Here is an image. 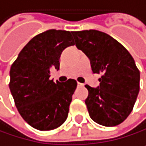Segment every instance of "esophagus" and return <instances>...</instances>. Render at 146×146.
<instances>
[{
	"mask_svg": "<svg viewBox=\"0 0 146 146\" xmlns=\"http://www.w3.org/2000/svg\"><path fill=\"white\" fill-rule=\"evenodd\" d=\"M77 86L82 87V86H84V84H80V83H77Z\"/></svg>",
	"mask_w": 146,
	"mask_h": 146,
	"instance_id": "1",
	"label": "esophagus"
}]
</instances>
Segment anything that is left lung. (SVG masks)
<instances>
[{"mask_svg":"<svg viewBox=\"0 0 146 146\" xmlns=\"http://www.w3.org/2000/svg\"><path fill=\"white\" fill-rule=\"evenodd\" d=\"M76 46L90 61L93 73L102 74L98 88L85 85L90 118L104 126H116L131 112L139 92L140 73L128 50L106 33L74 31Z\"/></svg>","mask_w":146,"mask_h":146,"instance_id":"obj_1","label":"left lung"}]
</instances>
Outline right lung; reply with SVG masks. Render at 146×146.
Here are the masks:
<instances>
[{
    "label": "right lung",
    "instance_id": "right-lung-1",
    "mask_svg": "<svg viewBox=\"0 0 146 146\" xmlns=\"http://www.w3.org/2000/svg\"><path fill=\"white\" fill-rule=\"evenodd\" d=\"M72 32L50 29L35 35L21 49L10 69L9 89L15 106L30 126L50 131L68 117L76 81L50 80V70H59L62 50L74 45Z\"/></svg>",
    "mask_w": 146,
    "mask_h": 146
}]
</instances>
